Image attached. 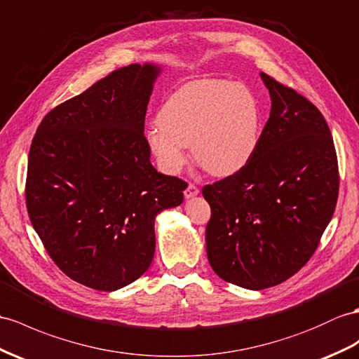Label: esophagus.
Segmentation results:
<instances>
[{
  "instance_id": "34e87169",
  "label": "esophagus",
  "mask_w": 359,
  "mask_h": 359,
  "mask_svg": "<svg viewBox=\"0 0 359 359\" xmlns=\"http://www.w3.org/2000/svg\"><path fill=\"white\" fill-rule=\"evenodd\" d=\"M198 194H199V189H198L195 184H191V182L187 186V189L184 190V196H186V198H194V196H196Z\"/></svg>"
}]
</instances>
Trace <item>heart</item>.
Instances as JSON below:
<instances>
[{"mask_svg":"<svg viewBox=\"0 0 359 359\" xmlns=\"http://www.w3.org/2000/svg\"><path fill=\"white\" fill-rule=\"evenodd\" d=\"M260 109L245 85L205 79L181 86L147 130V143L160 169L180 173L191 146L201 168L226 177L245 168L259 144Z\"/></svg>","mask_w":359,"mask_h":359,"instance_id":"heart-1","label":"heart"}]
</instances>
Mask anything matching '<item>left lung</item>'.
Returning <instances> with one entry per match:
<instances>
[{"instance_id": "1", "label": "left lung", "mask_w": 359, "mask_h": 359, "mask_svg": "<svg viewBox=\"0 0 359 359\" xmlns=\"http://www.w3.org/2000/svg\"><path fill=\"white\" fill-rule=\"evenodd\" d=\"M271 112L245 168L203 195L212 208L207 257L225 282L265 290L287 280L316 252L335 212L339 175L323 114L302 94L260 73Z\"/></svg>"}]
</instances>
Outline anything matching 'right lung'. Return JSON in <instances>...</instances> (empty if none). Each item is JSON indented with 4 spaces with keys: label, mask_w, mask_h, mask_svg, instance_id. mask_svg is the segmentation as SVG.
I'll return each mask as SVG.
<instances>
[{
    "label": "right lung",
    "mask_w": 359,
    "mask_h": 359,
    "mask_svg": "<svg viewBox=\"0 0 359 359\" xmlns=\"http://www.w3.org/2000/svg\"><path fill=\"white\" fill-rule=\"evenodd\" d=\"M160 67L133 64L42 118L29 154L25 204L59 269L97 291L142 277L155 216L182 203L187 182L156 172L144 118Z\"/></svg>",
    "instance_id": "right-lung-1"
}]
</instances>
